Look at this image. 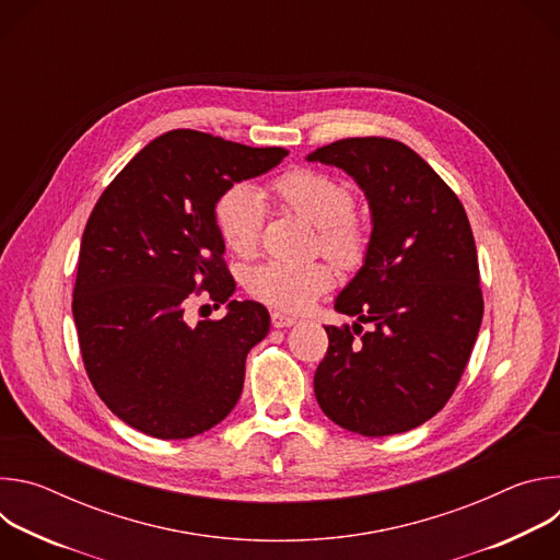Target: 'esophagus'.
Returning <instances> with one entry per match:
<instances>
[{
  "instance_id": "34e87169",
  "label": "esophagus",
  "mask_w": 560,
  "mask_h": 560,
  "mask_svg": "<svg viewBox=\"0 0 560 560\" xmlns=\"http://www.w3.org/2000/svg\"><path fill=\"white\" fill-rule=\"evenodd\" d=\"M296 324V318L285 312H272V326L275 328H290Z\"/></svg>"
}]
</instances>
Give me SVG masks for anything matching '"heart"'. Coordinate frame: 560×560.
Returning <instances> with one entry per match:
<instances>
[{
    "label": "heart",
    "instance_id": "heart-1",
    "mask_svg": "<svg viewBox=\"0 0 560 560\" xmlns=\"http://www.w3.org/2000/svg\"><path fill=\"white\" fill-rule=\"evenodd\" d=\"M264 199H277L290 212L318 228V244L339 259H350L361 248V234L350 217L352 192L341 182L314 173L292 171L270 184V188L255 190L253 186H232L214 208V223L230 253L248 257L255 253L261 232ZM335 272L324 261L288 264L266 261L250 270L248 290L283 310H305L318 294L330 290Z\"/></svg>",
    "mask_w": 560,
    "mask_h": 560
}]
</instances>
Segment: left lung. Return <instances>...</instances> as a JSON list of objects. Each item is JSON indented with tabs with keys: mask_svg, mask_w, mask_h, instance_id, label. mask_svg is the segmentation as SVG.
<instances>
[{
	"mask_svg": "<svg viewBox=\"0 0 560 560\" xmlns=\"http://www.w3.org/2000/svg\"><path fill=\"white\" fill-rule=\"evenodd\" d=\"M305 159L350 175L372 214L363 266L335 299V310L357 322L352 330L326 328L316 404L348 432H408L447 404L481 328L483 294L465 208L401 141L339 139Z\"/></svg>",
	"mask_w": 560,
	"mask_h": 560,
	"instance_id": "obj_1",
	"label": "left lung"
}]
</instances>
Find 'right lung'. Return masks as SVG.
Returning a JSON list of instances; mask_svg holds the SVG:
<instances>
[{
  "instance_id": "add662e5",
  "label": "right lung",
  "mask_w": 560,
  "mask_h": 560,
  "mask_svg": "<svg viewBox=\"0 0 560 560\" xmlns=\"http://www.w3.org/2000/svg\"><path fill=\"white\" fill-rule=\"evenodd\" d=\"M285 154L171 130L139 150L93 208L72 316L93 387L130 428L190 439L236 406L246 357L266 339L270 314L257 301H230L234 279L214 208L234 184L272 171ZM201 289L229 312L190 327L183 312Z\"/></svg>"
}]
</instances>
